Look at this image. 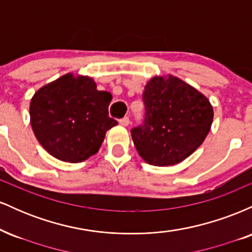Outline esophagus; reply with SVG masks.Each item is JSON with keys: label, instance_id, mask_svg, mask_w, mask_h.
Listing matches in <instances>:
<instances>
[{"label": "esophagus", "instance_id": "1", "mask_svg": "<svg viewBox=\"0 0 252 252\" xmlns=\"http://www.w3.org/2000/svg\"><path fill=\"white\" fill-rule=\"evenodd\" d=\"M120 123L122 124V126H128L129 124H130V120H129V117H123V118H121V120H120Z\"/></svg>", "mask_w": 252, "mask_h": 252}]
</instances>
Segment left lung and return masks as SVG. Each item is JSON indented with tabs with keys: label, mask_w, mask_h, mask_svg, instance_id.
Segmentation results:
<instances>
[{
	"label": "left lung",
	"mask_w": 252,
	"mask_h": 252,
	"mask_svg": "<svg viewBox=\"0 0 252 252\" xmlns=\"http://www.w3.org/2000/svg\"><path fill=\"white\" fill-rule=\"evenodd\" d=\"M144 120L131 129L136 150L153 166H173L204 142L213 121L210 100L179 78L154 77L142 94Z\"/></svg>",
	"instance_id": "8db88e82"
}]
</instances>
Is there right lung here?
I'll return each instance as SVG.
<instances>
[{
	"label": "right lung",
	"instance_id": "add662e5",
	"mask_svg": "<svg viewBox=\"0 0 252 252\" xmlns=\"http://www.w3.org/2000/svg\"><path fill=\"white\" fill-rule=\"evenodd\" d=\"M110 92L98 91L90 77L67 73L37 90L31 100L34 135L52 156L77 163L94 155L105 132L117 124L109 117Z\"/></svg>",
	"mask_w": 252,
	"mask_h": 252
}]
</instances>
